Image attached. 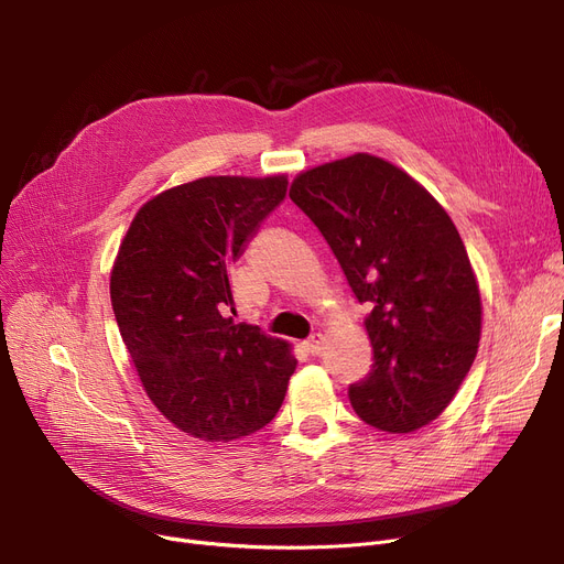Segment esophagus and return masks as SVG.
<instances>
[{"instance_id": "esophagus-1", "label": "esophagus", "mask_w": 564, "mask_h": 564, "mask_svg": "<svg viewBox=\"0 0 564 564\" xmlns=\"http://www.w3.org/2000/svg\"><path fill=\"white\" fill-rule=\"evenodd\" d=\"M302 347L306 354H311V357H317V354H322V349H324V338L317 334V336L308 338L306 343H302Z\"/></svg>"}]
</instances>
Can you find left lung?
Instances as JSON below:
<instances>
[{"instance_id":"left-lung-1","label":"left lung","mask_w":564,"mask_h":564,"mask_svg":"<svg viewBox=\"0 0 564 564\" xmlns=\"http://www.w3.org/2000/svg\"><path fill=\"white\" fill-rule=\"evenodd\" d=\"M351 292L372 311V370L351 383L357 416L391 434L432 423L476 361L482 302L462 237L438 200L395 164L357 153L294 177Z\"/></svg>"}]
</instances>
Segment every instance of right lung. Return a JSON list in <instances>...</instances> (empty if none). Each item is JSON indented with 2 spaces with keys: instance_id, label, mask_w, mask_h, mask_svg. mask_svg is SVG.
Wrapping results in <instances>:
<instances>
[{
  "instance_id": "add662e5",
  "label": "right lung",
  "mask_w": 564,
  "mask_h": 564,
  "mask_svg": "<svg viewBox=\"0 0 564 564\" xmlns=\"http://www.w3.org/2000/svg\"><path fill=\"white\" fill-rule=\"evenodd\" d=\"M288 177L207 175L139 207L109 292L145 395L200 441L242 438L270 423L297 368L285 340L226 317L228 267L285 198Z\"/></svg>"
}]
</instances>
